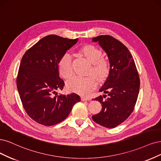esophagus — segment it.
Returning a JSON list of instances; mask_svg holds the SVG:
<instances>
[{"label":"esophagus","mask_w":161,"mask_h":161,"mask_svg":"<svg viewBox=\"0 0 161 161\" xmlns=\"http://www.w3.org/2000/svg\"><path fill=\"white\" fill-rule=\"evenodd\" d=\"M81 100L82 101H87V100H90V97H87V96H81Z\"/></svg>","instance_id":"obj_1"}]
</instances>
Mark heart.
<instances>
[{
	"instance_id": "b5f03b06",
	"label": "heart",
	"mask_w": 161,
	"mask_h": 161,
	"mask_svg": "<svg viewBox=\"0 0 161 161\" xmlns=\"http://www.w3.org/2000/svg\"><path fill=\"white\" fill-rule=\"evenodd\" d=\"M80 53L92 64L88 71L90 75L72 77L67 81L66 87L69 91L86 95L94 90L97 84L96 77L92 75H94L99 80L104 78L110 69V64L106 58L102 57V50L93 45H86L81 47ZM58 67L60 74L65 79H68L73 75L72 58L69 53H65L62 55L59 61Z\"/></svg>"
}]
</instances>
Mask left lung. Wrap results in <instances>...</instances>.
<instances>
[{
	"label": "left lung",
	"mask_w": 161,
	"mask_h": 161,
	"mask_svg": "<svg viewBox=\"0 0 161 161\" xmlns=\"http://www.w3.org/2000/svg\"><path fill=\"white\" fill-rule=\"evenodd\" d=\"M104 50L110 61V72L100 90L108 94L96 97L102 110L92 116L95 122L108 128L120 125L133 112L139 93L140 78L134 59L126 47L110 35L92 39Z\"/></svg>",
	"instance_id": "obj_1"
}]
</instances>
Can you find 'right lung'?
Listing matches in <instances>:
<instances>
[{"label":"right lung","instance_id":"add662e5","mask_svg":"<svg viewBox=\"0 0 161 161\" xmlns=\"http://www.w3.org/2000/svg\"><path fill=\"white\" fill-rule=\"evenodd\" d=\"M77 39L49 35L39 40L23 55L17 86L28 116L44 126H53L68 116L80 97L75 93L58 94L65 85L59 77V61Z\"/></svg>","mask_w":161,"mask_h":161}]
</instances>
